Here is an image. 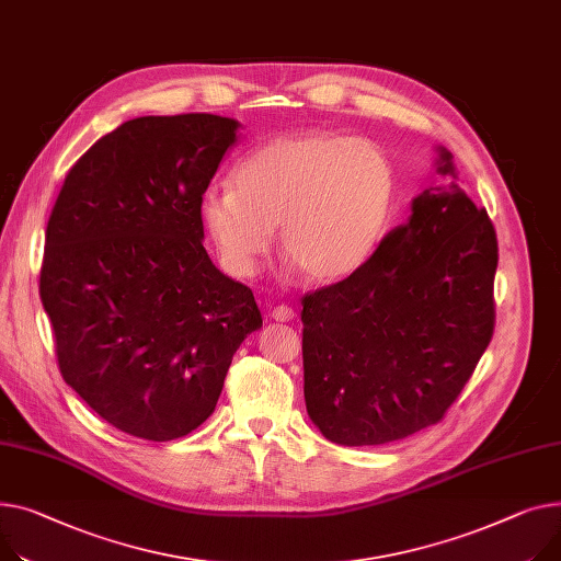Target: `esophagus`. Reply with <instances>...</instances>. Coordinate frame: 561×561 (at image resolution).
I'll return each mask as SVG.
<instances>
[{"mask_svg": "<svg viewBox=\"0 0 561 561\" xmlns=\"http://www.w3.org/2000/svg\"><path fill=\"white\" fill-rule=\"evenodd\" d=\"M293 309L290 307H286V305H277L273 311H271V318L273 320H277V322H288V320H293Z\"/></svg>", "mask_w": 561, "mask_h": 561, "instance_id": "obj_1", "label": "esophagus"}]
</instances>
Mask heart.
<instances>
[{
    "label": "heart",
    "mask_w": 561,
    "mask_h": 561,
    "mask_svg": "<svg viewBox=\"0 0 561 561\" xmlns=\"http://www.w3.org/2000/svg\"><path fill=\"white\" fill-rule=\"evenodd\" d=\"M397 178L375 141L307 130L275 137L234 169V186L211 184L201 220L222 266L252 275L279 226V248L309 282L360 271L381 245Z\"/></svg>",
    "instance_id": "b5f03b06"
}]
</instances>
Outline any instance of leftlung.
<instances>
[{"instance_id":"obj_1","label":"left lung","mask_w":561,"mask_h":561,"mask_svg":"<svg viewBox=\"0 0 561 561\" xmlns=\"http://www.w3.org/2000/svg\"><path fill=\"white\" fill-rule=\"evenodd\" d=\"M451 178L410 205L367 264L305 295V401L320 433L377 446L437 424L462 392L494 333L499 243L488 211Z\"/></svg>"}]
</instances>
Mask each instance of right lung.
<instances>
[{"mask_svg": "<svg viewBox=\"0 0 561 561\" xmlns=\"http://www.w3.org/2000/svg\"><path fill=\"white\" fill-rule=\"evenodd\" d=\"M239 128L205 112L130 119L69 169L51 209L41 300L60 375L128 435L198 428L264 324L203 245L201 198Z\"/></svg>", "mask_w": 561, "mask_h": 561, "instance_id": "add662e5", "label": "right lung"}]
</instances>
